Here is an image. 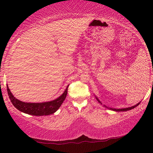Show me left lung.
I'll list each match as a JSON object with an SVG mask.
<instances>
[{
	"mask_svg": "<svg viewBox=\"0 0 153 153\" xmlns=\"http://www.w3.org/2000/svg\"><path fill=\"white\" fill-rule=\"evenodd\" d=\"M96 98H97V100H98V102H99V103H100V104L102 105L101 102H100V100H98V98L97 97H96ZM140 102H139V103H138V104H137V105H134V106H132V107H128V108H108V107H106L105 105H104V106H105V107H107V108H109V109H111V110H113V111H117V112H118V111H129V110L132 109V108L136 107L137 106H138V105L140 104Z\"/></svg>",
	"mask_w": 153,
	"mask_h": 153,
	"instance_id": "8db88e82",
	"label": "left lung"
}]
</instances>
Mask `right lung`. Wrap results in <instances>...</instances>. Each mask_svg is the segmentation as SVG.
Returning a JSON list of instances; mask_svg holds the SVG:
<instances>
[{
    "mask_svg": "<svg viewBox=\"0 0 153 153\" xmlns=\"http://www.w3.org/2000/svg\"><path fill=\"white\" fill-rule=\"evenodd\" d=\"M68 86H67L65 92L63 93V94L55 100H53L50 102L31 103L22 102L21 100L17 99L12 94V93L9 88L8 85L7 84V92H8L9 97L14 107L23 113L35 116L48 115L55 113L59 109V108L61 107V105L65 99L67 94V88H68Z\"/></svg>",
    "mask_w": 153,
    "mask_h": 153,
    "instance_id": "add662e5",
    "label": "right lung"
}]
</instances>
